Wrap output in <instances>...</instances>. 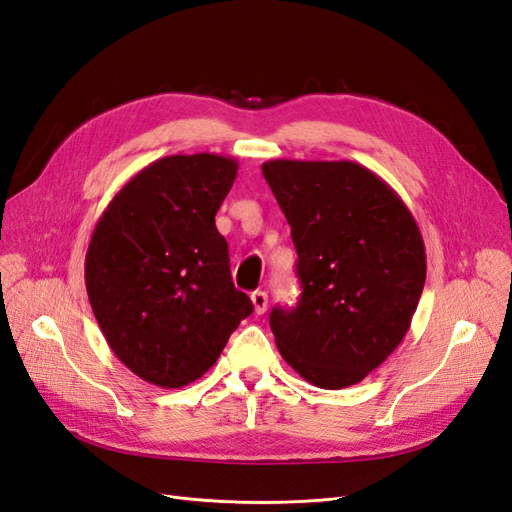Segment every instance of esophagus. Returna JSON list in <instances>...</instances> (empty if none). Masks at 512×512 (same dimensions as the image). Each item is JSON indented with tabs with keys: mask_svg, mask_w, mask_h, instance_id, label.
Instances as JSON below:
<instances>
[{
	"mask_svg": "<svg viewBox=\"0 0 512 512\" xmlns=\"http://www.w3.org/2000/svg\"><path fill=\"white\" fill-rule=\"evenodd\" d=\"M252 303H254V312H256V314H265V312H267V305H269L267 292H265V290L252 292Z\"/></svg>",
	"mask_w": 512,
	"mask_h": 512,
	"instance_id": "1",
	"label": "esophagus"
}]
</instances>
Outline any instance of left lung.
I'll return each mask as SVG.
<instances>
[{
    "instance_id": "8db88e82",
    "label": "left lung",
    "mask_w": 512,
    "mask_h": 512,
    "mask_svg": "<svg viewBox=\"0 0 512 512\" xmlns=\"http://www.w3.org/2000/svg\"><path fill=\"white\" fill-rule=\"evenodd\" d=\"M269 188L297 247L301 299L273 307L284 361L320 389H346L406 337L425 286L421 230L389 183L339 162L271 160Z\"/></svg>"
}]
</instances>
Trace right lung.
<instances>
[{"mask_svg":"<svg viewBox=\"0 0 512 512\" xmlns=\"http://www.w3.org/2000/svg\"><path fill=\"white\" fill-rule=\"evenodd\" d=\"M235 158L168 156L108 203L85 256L91 309L117 359L162 389L198 380L254 312L230 277L215 213Z\"/></svg>","mask_w":512,"mask_h":512,"instance_id":"add662e5","label":"right lung"}]
</instances>
